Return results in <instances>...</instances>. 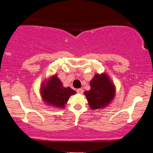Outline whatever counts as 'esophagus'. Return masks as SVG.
<instances>
[{
  "mask_svg": "<svg viewBox=\"0 0 153 153\" xmlns=\"http://www.w3.org/2000/svg\"><path fill=\"white\" fill-rule=\"evenodd\" d=\"M77 92H78V94H82L83 93V89L82 88L78 89H77Z\"/></svg>",
  "mask_w": 153,
  "mask_h": 153,
  "instance_id": "obj_1",
  "label": "esophagus"
}]
</instances>
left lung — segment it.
Returning <instances> with one entry per match:
<instances>
[{
	"label": "left lung",
	"instance_id": "obj_1",
	"mask_svg": "<svg viewBox=\"0 0 153 153\" xmlns=\"http://www.w3.org/2000/svg\"><path fill=\"white\" fill-rule=\"evenodd\" d=\"M90 87L84 94L91 110L104 108L113 100L116 89L106 73H97L90 81Z\"/></svg>",
	"mask_w": 153,
	"mask_h": 153
}]
</instances>
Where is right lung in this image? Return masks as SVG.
<instances>
[{
    "label": "right lung",
    "mask_w": 153,
    "mask_h": 153,
    "mask_svg": "<svg viewBox=\"0 0 153 153\" xmlns=\"http://www.w3.org/2000/svg\"><path fill=\"white\" fill-rule=\"evenodd\" d=\"M40 91L44 102L56 108H64L71 96L76 94L71 87H64L56 74L42 82Z\"/></svg>",
    "instance_id": "add662e5"
}]
</instances>
